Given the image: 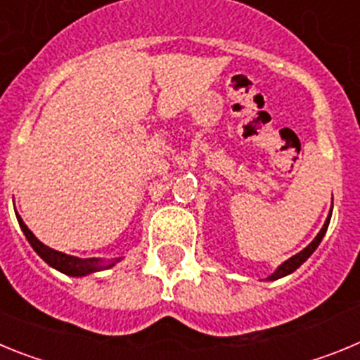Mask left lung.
<instances>
[{"label": "left lung", "instance_id": "left-lung-1", "mask_svg": "<svg viewBox=\"0 0 360 360\" xmlns=\"http://www.w3.org/2000/svg\"><path fill=\"white\" fill-rule=\"evenodd\" d=\"M330 216H332V212H330ZM330 216H328V218H326V221H324L323 229H321V231H319V234H317V236H316V240L311 241V243L308 245L307 249H303L299 254H295V256H292L290 259H287V262L283 263V265H279V269L276 270L274 274L270 276V278H266V279H270V281H272V279H279V278H283V276H287V274H290V272H294V270L297 269V266L303 265V263L307 262L308 257L311 256V252H314V250L317 249V245L321 243V240H323L324 232H326V229H328Z\"/></svg>", "mask_w": 360, "mask_h": 360}]
</instances>
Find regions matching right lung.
<instances>
[{"label": "right lung", "mask_w": 360, "mask_h": 360, "mask_svg": "<svg viewBox=\"0 0 360 360\" xmlns=\"http://www.w3.org/2000/svg\"><path fill=\"white\" fill-rule=\"evenodd\" d=\"M18 221H19V227L21 231L25 232V236H27L28 243L32 245V249L36 250L41 257H43L44 262L49 263L50 266L57 269L59 272L66 276H86V274H91V272H98V270H104V269H110L113 266L115 263H110V265H103L101 259H95V257H86V259H81V257H75V256H68V254H63L59 250H53L46 245L41 243L34 234H32L30 229L25 225V221L18 216Z\"/></svg>", "instance_id": "right-lung-1"}]
</instances>
